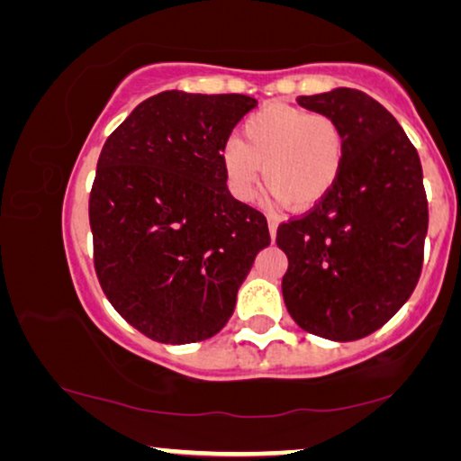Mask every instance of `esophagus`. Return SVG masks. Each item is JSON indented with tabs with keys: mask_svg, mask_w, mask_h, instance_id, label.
<instances>
[{
	"mask_svg": "<svg viewBox=\"0 0 461 461\" xmlns=\"http://www.w3.org/2000/svg\"><path fill=\"white\" fill-rule=\"evenodd\" d=\"M277 219L276 217H269L267 219V225H269V233H271V240H276V233H277Z\"/></svg>",
	"mask_w": 461,
	"mask_h": 461,
	"instance_id": "esophagus-1",
	"label": "esophagus"
}]
</instances>
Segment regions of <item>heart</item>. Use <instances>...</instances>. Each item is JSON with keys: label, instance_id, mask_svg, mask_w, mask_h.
Returning a JSON list of instances; mask_svg holds the SVG:
<instances>
[{"label": "heart", "instance_id": "heart-1", "mask_svg": "<svg viewBox=\"0 0 461 461\" xmlns=\"http://www.w3.org/2000/svg\"><path fill=\"white\" fill-rule=\"evenodd\" d=\"M347 152V131L334 116L271 104L244 121L240 141H225L221 167L236 198L255 196L263 168L277 203L307 211L334 190Z\"/></svg>", "mask_w": 461, "mask_h": 461}]
</instances>
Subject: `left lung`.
I'll return each mask as SVG.
<instances>
[{"mask_svg": "<svg viewBox=\"0 0 461 461\" xmlns=\"http://www.w3.org/2000/svg\"><path fill=\"white\" fill-rule=\"evenodd\" d=\"M345 127L347 163L320 204L277 228L282 293L307 332L357 340L384 326L422 274L428 200L422 163L397 119L359 89L301 95Z\"/></svg>", "mask_w": 461, "mask_h": 461, "instance_id": "1", "label": "left lung"}]
</instances>
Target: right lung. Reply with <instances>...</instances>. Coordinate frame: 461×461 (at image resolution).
Masks as SVG:
<instances>
[{
  "label": "right lung",
  "mask_w": 461,
  "mask_h": 461,
  "mask_svg": "<svg viewBox=\"0 0 461 461\" xmlns=\"http://www.w3.org/2000/svg\"><path fill=\"white\" fill-rule=\"evenodd\" d=\"M257 100L171 89L140 104L104 144L89 194L94 267L110 304L148 339L215 336L267 219L225 184L221 148Z\"/></svg>",
  "instance_id": "1"
}]
</instances>
